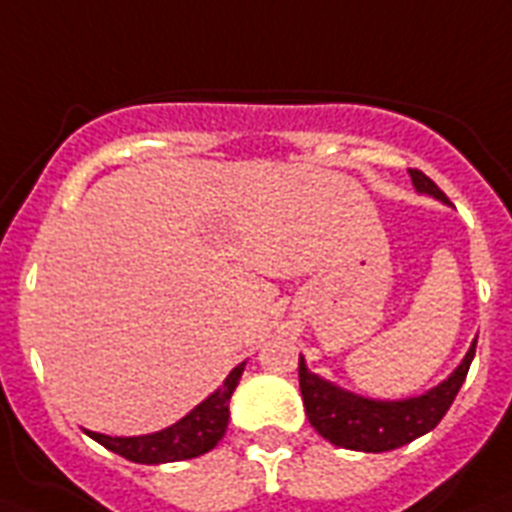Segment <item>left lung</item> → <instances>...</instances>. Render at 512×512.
Returning <instances> with one entry per match:
<instances>
[{
  "instance_id": "1",
  "label": "left lung",
  "mask_w": 512,
  "mask_h": 512,
  "mask_svg": "<svg viewBox=\"0 0 512 512\" xmlns=\"http://www.w3.org/2000/svg\"><path fill=\"white\" fill-rule=\"evenodd\" d=\"M409 174L419 195H429L442 205H450L445 192L427 174L416 169H409ZM474 351L476 341H471V349L445 380L424 393L398 398V401H380V398L351 393L336 382L309 372L304 356L299 354V388H302L309 424L317 429V435L333 442L336 448L385 453V450L409 445L416 437L432 432L442 416L448 414L450 403L455 401L468 375V367L474 362Z\"/></svg>"
}]
</instances>
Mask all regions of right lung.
<instances>
[{"label": "right lung", "instance_id": "1", "mask_svg": "<svg viewBox=\"0 0 512 512\" xmlns=\"http://www.w3.org/2000/svg\"><path fill=\"white\" fill-rule=\"evenodd\" d=\"M244 364H236L231 369L221 388L205 398L203 403H197L195 409L187 416H182L179 422L171 427L161 429V432H150V435H135V437H111L101 435V432H90L85 429V435L101 442L103 448L111 453L122 455L127 461L135 463H171V461H187V458H197V455L208 453L221 442L229 427V401L231 393L239 385V377L244 372Z\"/></svg>", "mask_w": 512, "mask_h": 512}]
</instances>
